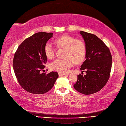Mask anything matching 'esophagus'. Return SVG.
<instances>
[{"instance_id": "1", "label": "esophagus", "mask_w": 126, "mask_h": 126, "mask_svg": "<svg viewBox=\"0 0 126 126\" xmlns=\"http://www.w3.org/2000/svg\"><path fill=\"white\" fill-rule=\"evenodd\" d=\"M58 75H59V76H62L65 75H66V74H65V73H59Z\"/></svg>"}]
</instances>
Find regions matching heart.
Segmentation results:
<instances>
[{
  "mask_svg": "<svg viewBox=\"0 0 126 126\" xmlns=\"http://www.w3.org/2000/svg\"><path fill=\"white\" fill-rule=\"evenodd\" d=\"M55 43L58 47L64 48L63 59H56L49 65L50 69L59 73H65L73 66L74 62L79 64L84 60L86 55V47L81 40L64 34L57 37ZM44 52L48 59H52L55 55V47L50 42L44 45Z\"/></svg>",
  "mask_w": 126,
  "mask_h": 126,
  "instance_id": "b5f03b06",
  "label": "heart"
}]
</instances>
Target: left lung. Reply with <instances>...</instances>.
Returning <instances> with one entry per match:
<instances>
[{"label":"left lung","instance_id":"left-lung-1","mask_svg":"<svg viewBox=\"0 0 126 126\" xmlns=\"http://www.w3.org/2000/svg\"><path fill=\"white\" fill-rule=\"evenodd\" d=\"M86 47L85 60L80 70L86 75L79 74L74 87L77 92L90 95L102 89L110 76L112 57L108 47L94 34L81 31Z\"/></svg>","mask_w":126,"mask_h":126}]
</instances>
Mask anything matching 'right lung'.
Masks as SVG:
<instances>
[{
	"instance_id": "obj_1",
	"label": "right lung",
	"mask_w": 126,
	"mask_h": 126,
	"mask_svg": "<svg viewBox=\"0 0 126 126\" xmlns=\"http://www.w3.org/2000/svg\"><path fill=\"white\" fill-rule=\"evenodd\" d=\"M52 36L51 32L34 33L24 40L15 53L13 60L15 75L21 87L29 93H46L51 89L58 79L57 72L41 73L47 61L44 45Z\"/></svg>"
}]
</instances>
